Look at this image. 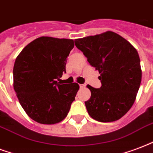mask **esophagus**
I'll list each match as a JSON object with an SVG mask.
<instances>
[{"label": "esophagus", "mask_w": 153, "mask_h": 153, "mask_svg": "<svg viewBox=\"0 0 153 153\" xmlns=\"http://www.w3.org/2000/svg\"><path fill=\"white\" fill-rule=\"evenodd\" d=\"M79 85H80V88H81V89H83V88H85V87L86 85H85V84H80Z\"/></svg>", "instance_id": "obj_1"}]
</instances>
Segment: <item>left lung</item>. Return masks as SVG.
I'll use <instances>...</instances> for the list:
<instances>
[{
	"label": "left lung",
	"instance_id": "1",
	"mask_svg": "<svg viewBox=\"0 0 153 153\" xmlns=\"http://www.w3.org/2000/svg\"><path fill=\"white\" fill-rule=\"evenodd\" d=\"M92 67L100 73L102 86L87 87L91 97L85 102L92 118L102 123L121 119L135 102L142 72L137 51L114 32L75 39Z\"/></svg>",
	"mask_w": 153,
	"mask_h": 153
}]
</instances>
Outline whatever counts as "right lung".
I'll return each instance as SVG.
<instances>
[{
	"label": "right lung",
	"instance_id": "right-lung-1",
	"mask_svg": "<svg viewBox=\"0 0 153 153\" xmlns=\"http://www.w3.org/2000/svg\"><path fill=\"white\" fill-rule=\"evenodd\" d=\"M73 48L72 39L40 37L17 57L13 89L22 107L34 121L55 124L68 115L79 85L57 81L66 72V60Z\"/></svg>",
	"mask_w": 153,
	"mask_h": 153
}]
</instances>
